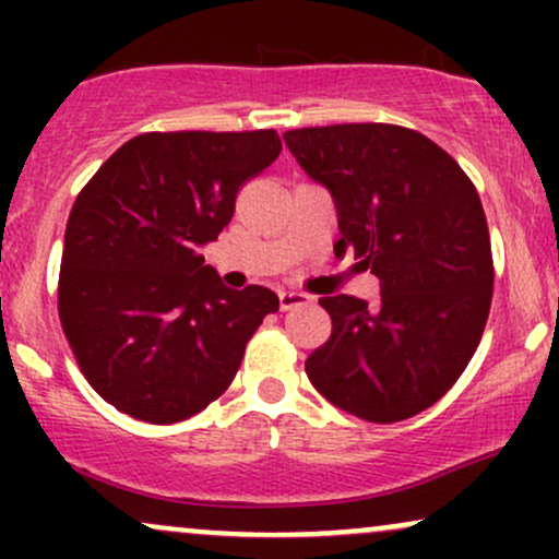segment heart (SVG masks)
Returning a JSON list of instances; mask_svg holds the SVG:
<instances>
[{
    "label": "heart",
    "instance_id": "heart-1",
    "mask_svg": "<svg viewBox=\"0 0 559 559\" xmlns=\"http://www.w3.org/2000/svg\"><path fill=\"white\" fill-rule=\"evenodd\" d=\"M294 207H297V215H294V230H297L299 236H310L312 230H316L312 228V223H316V207H312L305 197H299Z\"/></svg>",
    "mask_w": 559,
    "mask_h": 559
}]
</instances>
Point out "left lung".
Instances as JSON below:
<instances>
[{"instance_id":"8db88e82","label":"left lung","mask_w":559,"mask_h":559,"mask_svg":"<svg viewBox=\"0 0 559 559\" xmlns=\"http://www.w3.org/2000/svg\"><path fill=\"white\" fill-rule=\"evenodd\" d=\"M278 155L275 131L144 133L75 199L57 310L81 373L115 409L170 426L230 386L278 297L217 275L202 247Z\"/></svg>"}]
</instances>
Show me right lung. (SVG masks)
I'll use <instances>...</instances> for the list:
<instances>
[{
    "mask_svg": "<svg viewBox=\"0 0 559 559\" xmlns=\"http://www.w3.org/2000/svg\"><path fill=\"white\" fill-rule=\"evenodd\" d=\"M284 141L331 191L338 243L376 275L368 297L320 299L331 338L307 357V376L357 418H413L463 376L489 318L491 241L476 186L441 146L400 126L299 128Z\"/></svg>",
    "mask_w": 559,
    "mask_h": 559,
    "instance_id": "1",
    "label": "right lung"
}]
</instances>
